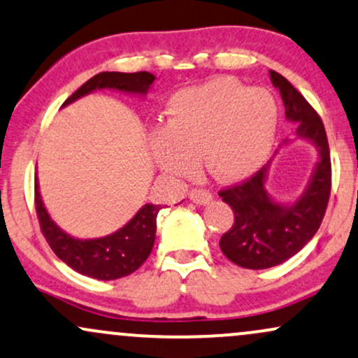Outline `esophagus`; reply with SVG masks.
<instances>
[{"mask_svg": "<svg viewBox=\"0 0 358 358\" xmlns=\"http://www.w3.org/2000/svg\"><path fill=\"white\" fill-rule=\"evenodd\" d=\"M189 197H191L192 203L196 204H208L213 201V194L209 191H204V189H192L189 192Z\"/></svg>", "mask_w": 358, "mask_h": 358, "instance_id": "obj_1", "label": "esophagus"}]
</instances>
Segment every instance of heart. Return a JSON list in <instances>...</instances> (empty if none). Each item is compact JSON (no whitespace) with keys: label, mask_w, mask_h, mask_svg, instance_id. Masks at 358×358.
<instances>
[{"label":"heart","mask_w":358,"mask_h":358,"mask_svg":"<svg viewBox=\"0 0 358 358\" xmlns=\"http://www.w3.org/2000/svg\"><path fill=\"white\" fill-rule=\"evenodd\" d=\"M167 125L150 137L164 172L194 174L197 159L221 182L253 176L270 157L278 129V105L264 88L229 77L180 90L167 108Z\"/></svg>","instance_id":"obj_1"}]
</instances>
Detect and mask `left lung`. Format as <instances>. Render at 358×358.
<instances>
[{"label":"left lung","mask_w":358,"mask_h":358,"mask_svg":"<svg viewBox=\"0 0 358 358\" xmlns=\"http://www.w3.org/2000/svg\"><path fill=\"white\" fill-rule=\"evenodd\" d=\"M278 88L285 115L296 124V137L312 142L318 152L312 178L293 203H278L266 191L270 164L253 178L220 192L234 213V222L222 234L221 251L234 264L248 270H266L295 256L317 234L331 187V164L325 127L305 96L283 75L270 71Z\"/></svg>","instance_id":"left-lung-1"}]
</instances>
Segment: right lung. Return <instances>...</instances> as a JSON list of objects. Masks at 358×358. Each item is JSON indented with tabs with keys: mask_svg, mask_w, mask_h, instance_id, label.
Here are the masks:
<instances>
[{
	"mask_svg": "<svg viewBox=\"0 0 358 358\" xmlns=\"http://www.w3.org/2000/svg\"><path fill=\"white\" fill-rule=\"evenodd\" d=\"M154 82L155 77L149 71H137V73L102 71L83 83L77 92H73L65 100L63 107L103 88L145 96ZM35 204L40 228L53 253L80 275L103 281L122 278L138 270L152 251L155 228H157L155 217L161 206L144 204L127 224L108 236L80 239L65 233L50 217L41 199L38 178L35 179Z\"/></svg>",
	"mask_w": 358,
	"mask_h": 358,
	"instance_id": "right-lung-1",
	"label": "right lung"
}]
</instances>
